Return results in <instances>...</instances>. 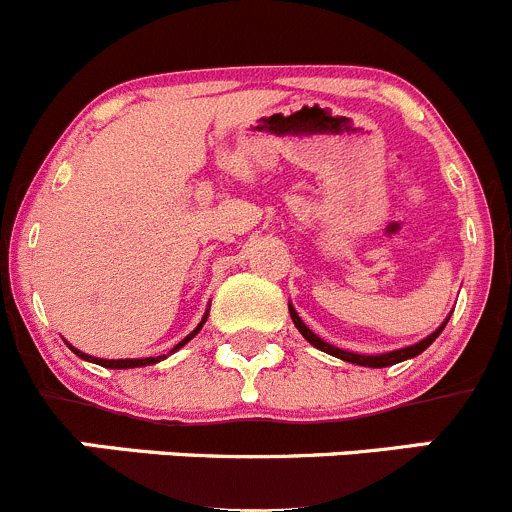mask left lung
I'll use <instances>...</instances> for the list:
<instances>
[{
    "instance_id": "1",
    "label": "left lung",
    "mask_w": 512,
    "mask_h": 512,
    "mask_svg": "<svg viewBox=\"0 0 512 512\" xmlns=\"http://www.w3.org/2000/svg\"><path fill=\"white\" fill-rule=\"evenodd\" d=\"M290 317H292V322H295L297 330H300V335L305 337V340L310 342V345H315L317 350L327 352V355H332V357H340V360H345V362H352V365H362V367H390V365H395V362H403V360H410V357L420 355V352L428 350V347L433 345L435 337H438L440 332H443V327L448 325V320H450V317H448V320H445L443 325H440L438 330L433 332V335H428V337H425V340L415 342V345H410V347H400V350H393V352H380V355H357V352L340 350V347L330 345V342H325V340H322V337H317L315 332H312L310 327H307L305 322L300 320V315H297L295 307H292V305H290Z\"/></svg>"
}]
</instances>
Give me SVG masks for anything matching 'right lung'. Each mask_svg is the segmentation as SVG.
<instances>
[{"label": "right lung", "mask_w": 512, "mask_h": 512, "mask_svg": "<svg viewBox=\"0 0 512 512\" xmlns=\"http://www.w3.org/2000/svg\"><path fill=\"white\" fill-rule=\"evenodd\" d=\"M205 320H207V315L202 317V322H200V325H197L195 330H192L190 335L185 337V340H182V342H177V345L172 347V352H175V350H180V347L185 345V342H190L192 337H195L197 332L202 330V325H205ZM67 345H69V342H67ZM69 347H72V345H69ZM72 352H74V355H79V357H82V360H87V362H97V365H102V367H109V370H124V367H142V365H155V362L165 360V355H160V357H135V360H130V357H127V360H102V357H92V355H87V352L77 350V347H72Z\"/></svg>", "instance_id": "obj_1"}]
</instances>
